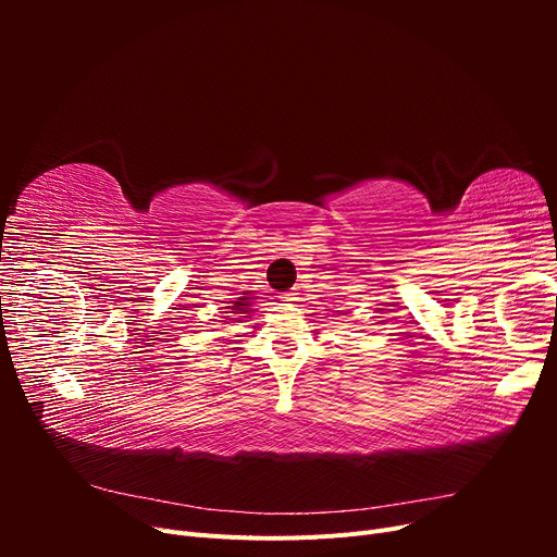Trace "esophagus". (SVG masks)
<instances>
[{
	"instance_id": "obj_1",
	"label": "esophagus",
	"mask_w": 557,
	"mask_h": 557,
	"mask_svg": "<svg viewBox=\"0 0 557 557\" xmlns=\"http://www.w3.org/2000/svg\"><path fill=\"white\" fill-rule=\"evenodd\" d=\"M278 299L285 301V305H290V301H295L297 297H295V293H283V295H278Z\"/></svg>"
}]
</instances>
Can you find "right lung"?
<instances>
[{
  "mask_svg": "<svg viewBox=\"0 0 557 557\" xmlns=\"http://www.w3.org/2000/svg\"><path fill=\"white\" fill-rule=\"evenodd\" d=\"M248 297H239V301H234V307H232V315H244L246 313V309H248V301H246ZM227 320H239V318H227Z\"/></svg>",
  "mask_w": 557,
  "mask_h": 557,
  "instance_id": "right-lung-1",
  "label": "right lung"
}]
</instances>
